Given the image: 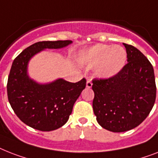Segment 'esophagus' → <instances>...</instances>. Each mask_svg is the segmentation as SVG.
<instances>
[{
  "instance_id": "34e87169",
  "label": "esophagus",
  "mask_w": 158,
  "mask_h": 158,
  "mask_svg": "<svg viewBox=\"0 0 158 158\" xmlns=\"http://www.w3.org/2000/svg\"><path fill=\"white\" fill-rule=\"evenodd\" d=\"M92 83L91 82V80H88L87 83H86V87H87L88 88H92Z\"/></svg>"
}]
</instances>
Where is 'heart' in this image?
I'll return each instance as SVG.
<instances>
[{"label":"heart","instance_id":"heart-1","mask_svg":"<svg viewBox=\"0 0 158 158\" xmlns=\"http://www.w3.org/2000/svg\"><path fill=\"white\" fill-rule=\"evenodd\" d=\"M127 58V52L121 46L97 44L82 50L77 60L87 67L94 66V75L100 79H110L123 69Z\"/></svg>","mask_w":158,"mask_h":158}]
</instances>
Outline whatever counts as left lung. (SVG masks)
<instances>
[{"label":"left lung","mask_w":158,"mask_h":158,"mask_svg":"<svg viewBox=\"0 0 158 158\" xmlns=\"http://www.w3.org/2000/svg\"><path fill=\"white\" fill-rule=\"evenodd\" d=\"M127 64L115 76L93 79L92 107L98 123L113 132L136 127L148 117L156 100L154 70L148 58L123 43Z\"/></svg>","instance_id":"8db88e82"}]
</instances>
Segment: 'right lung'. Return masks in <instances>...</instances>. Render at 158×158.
Instances as JSON below:
<instances>
[{
	"instance_id": "add662e5",
	"label": "right lung",
	"mask_w": 158,
	"mask_h": 158,
	"mask_svg": "<svg viewBox=\"0 0 158 158\" xmlns=\"http://www.w3.org/2000/svg\"><path fill=\"white\" fill-rule=\"evenodd\" d=\"M70 44L71 40L37 42L25 48L13 61L7 83L9 102L19 118L34 129L50 131L65 125L74 104L85 88V79L77 83L57 79L40 83L28 75V63L35 55Z\"/></svg>"
}]
</instances>
